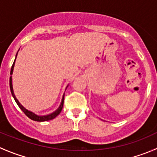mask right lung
<instances>
[{
	"label": "right lung",
	"instance_id": "1",
	"mask_svg": "<svg viewBox=\"0 0 157 157\" xmlns=\"http://www.w3.org/2000/svg\"><path fill=\"white\" fill-rule=\"evenodd\" d=\"M17 55H16V58H15V60H14L13 64V65H12V67H11L10 75H12L13 71L14 64H15V61H16V58H17ZM10 91H11V93H12L13 97V99H15L16 102H17V105H18V106L20 107V109H21V110L23 111V112H24L25 115H26V116L28 117V118H29L30 119L33 120V121H49V120L54 119V118H55V117H57L58 115H59L60 112H61V110H62L63 105H64V94L63 95L62 100H61V105H60V106L58 107V109H57L56 111H55V112H52V113L49 114V115H36V114H35V113H33V112H30V111L27 110V109H26V108H24V107H23V105H22L20 103V102H19V101L17 100V98H16L15 95H14L13 90L12 76H10Z\"/></svg>",
	"mask_w": 157,
	"mask_h": 157
}]
</instances>
